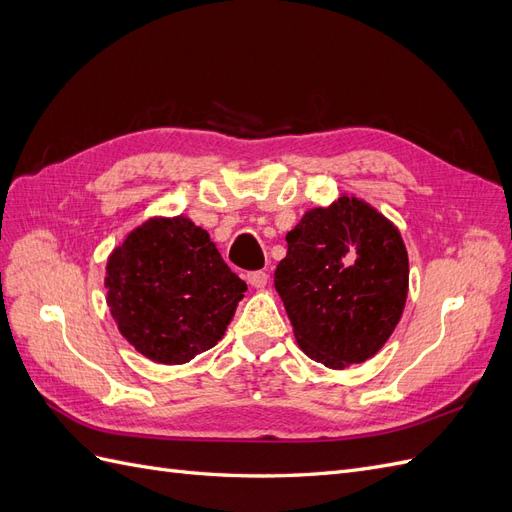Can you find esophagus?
Returning <instances> with one entry per match:
<instances>
[{
	"label": "esophagus",
	"mask_w": 512,
	"mask_h": 512,
	"mask_svg": "<svg viewBox=\"0 0 512 512\" xmlns=\"http://www.w3.org/2000/svg\"><path fill=\"white\" fill-rule=\"evenodd\" d=\"M245 282L250 284L252 288H265L269 282V275L265 271H252L245 275Z\"/></svg>",
	"instance_id": "obj_1"
}]
</instances>
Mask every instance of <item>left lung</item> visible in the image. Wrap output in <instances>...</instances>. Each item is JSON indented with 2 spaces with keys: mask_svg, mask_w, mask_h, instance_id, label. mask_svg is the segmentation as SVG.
<instances>
[{
  "mask_svg": "<svg viewBox=\"0 0 512 512\" xmlns=\"http://www.w3.org/2000/svg\"><path fill=\"white\" fill-rule=\"evenodd\" d=\"M275 269L299 348L324 367L371 359L408 299V252L397 226L365 200L342 194L305 211Z\"/></svg>",
  "mask_w": 512,
  "mask_h": 512,
  "instance_id": "1",
  "label": "left lung"
}]
</instances>
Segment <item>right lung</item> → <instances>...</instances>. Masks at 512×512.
I'll use <instances>...</instances> for the list:
<instances>
[{"mask_svg":"<svg viewBox=\"0 0 512 512\" xmlns=\"http://www.w3.org/2000/svg\"><path fill=\"white\" fill-rule=\"evenodd\" d=\"M104 286L119 333L162 365L190 363L218 344L247 290L185 215H153L130 230L106 260Z\"/></svg>","mask_w":512,"mask_h":512,"instance_id":"add662e5","label":"right lung"}]
</instances>
